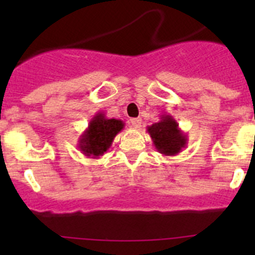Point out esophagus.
Returning a JSON list of instances; mask_svg holds the SVG:
<instances>
[{
  "instance_id": "1",
  "label": "esophagus",
  "mask_w": 255,
  "mask_h": 255,
  "mask_svg": "<svg viewBox=\"0 0 255 255\" xmlns=\"http://www.w3.org/2000/svg\"><path fill=\"white\" fill-rule=\"evenodd\" d=\"M129 125L132 128H139L140 125H142V120L140 118H132L129 121Z\"/></svg>"
}]
</instances>
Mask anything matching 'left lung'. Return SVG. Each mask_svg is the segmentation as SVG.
<instances>
[{
  "label": "left lung",
  "mask_w": 255,
  "mask_h": 255,
  "mask_svg": "<svg viewBox=\"0 0 255 255\" xmlns=\"http://www.w3.org/2000/svg\"><path fill=\"white\" fill-rule=\"evenodd\" d=\"M154 146L165 156H174L187 145V134L171 115H161L160 121L146 127Z\"/></svg>",
  "instance_id": "obj_1"
}]
</instances>
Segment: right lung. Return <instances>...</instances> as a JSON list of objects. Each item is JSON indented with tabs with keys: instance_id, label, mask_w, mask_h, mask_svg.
<instances>
[{
	"instance_id": "right-lung-1",
	"label": "right lung",
	"mask_w": 255,
	"mask_h": 255,
	"mask_svg": "<svg viewBox=\"0 0 255 255\" xmlns=\"http://www.w3.org/2000/svg\"><path fill=\"white\" fill-rule=\"evenodd\" d=\"M123 128V121L107 118L104 112H97L90 120L89 127L80 135V151L87 158H100L111 148L113 139Z\"/></svg>"
}]
</instances>
